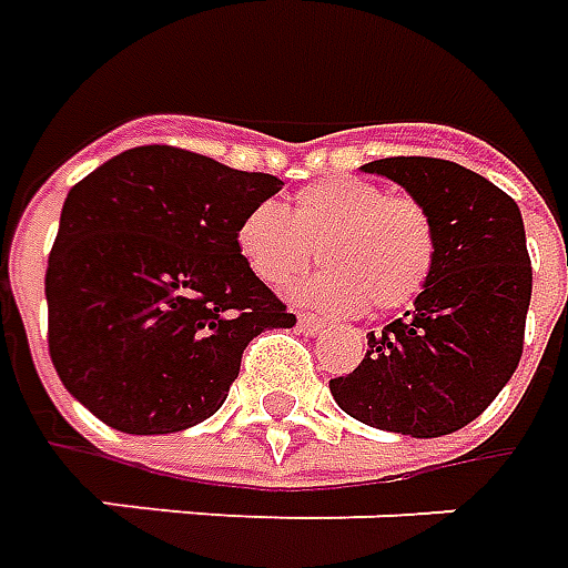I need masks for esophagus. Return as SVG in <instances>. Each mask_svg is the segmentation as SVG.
I'll return each mask as SVG.
<instances>
[{
    "instance_id": "obj_1",
    "label": "esophagus",
    "mask_w": 568,
    "mask_h": 568,
    "mask_svg": "<svg viewBox=\"0 0 568 568\" xmlns=\"http://www.w3.org/2000/svg\"><path fill=\"white\" fill-rule=\"evenodd\" d=\"M298 326H301V333H307V335L323 333V320H320V316H314V314H301Z\"/></svg>"
}]
</instances>
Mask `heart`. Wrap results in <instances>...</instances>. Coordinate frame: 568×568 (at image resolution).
<instances>
[{"label":"heart","instance_id":"obj_1","mask_svg":"<svg viewBox=\"0 0 568 568\" xmlns=\"http://www.w3.org/2000/svg\"><path fill=\"white\" fill-rule=\"evenodd\" d=\"M235 245L270 288L298 280L311 261L326 267L301 298L335 314L373 304L397 311L426 288L438 254L426 204L407 192H385L361 176H333L295 192L292 211L254 204L235 230Z\"/></svg>","mask_w":568,"mask_h":568}]
</instances>
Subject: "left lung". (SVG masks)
<instances>
[{"instance_id":"left-lung-1","label":"left lung","mask_w":568,"mask_h":568,"mask_svg":"<svg viewBox=\"0 0 568 568\" xmlns=\"http://www.w3.org/2000/svg\"><path fill=\"white\" fill-rule=\"evenodd\" d=\"M426 204L438 254L414 311L369 333L361 366L329 379L335 404L373 429L438 438L473 423L523 357L531 261L519 204L442 158L364 164Z\"/></svg>"}]
</instances>
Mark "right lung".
<instances>
[{"label": "right lung", "mask_w": 568, "mask_h": 568, "mask_svg": "<svg viewBox=\"0 0 568 568\" xmlns=\"http://www.w3.org/2000/svg\"><path fill=\"white\" fill-rule=\"evenodd\" d=\"M280 186L139 145L68 192L45 270L49 357L92 416L130 435L189 429L223 407L252 338L295 326L235 245Z\"/></svg>", "instance_id": "1"}]
</instances>
